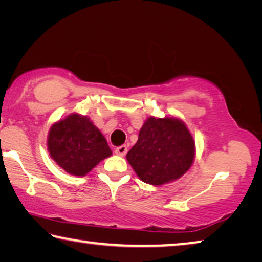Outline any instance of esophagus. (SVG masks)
Here are the masks:
<instances>
[{
  "mask_svg": "<svg viewBox=\"0 0 262 262\" xmlns=\"http://www.w3.org/2000/svg\"><path fill=\"white\" fill-rule=\"evenodd\" d=\"M127 145H120V147H117L115 148V154L119 155V156H125V155L127 154Z\"/></svg>",
  "mask_w": 262,
  "mask_h": 262,
  "instance_id": "esophagus-1",
  "label": "esophagus"
}]
</instances>
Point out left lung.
Wrapping results in <instances>:
<instances>
[{
    "instance_id": "left-lung-1",
    "label": "left lung",
    "mask_w": 262,
    "mask_h": 262,
    "mask_svg": "<svg viewBox=\"0 0 262 262\" xmlns=\"http://www.w3.org/2000/svg\"><path fill=\"white\" fill-rule=\"evenodd\" d=\"M127 161L145 184L161 186L181 178L195 159V141L179 118L149 117Z\"/></svg>"
}]
</instances>
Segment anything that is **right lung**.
Instances as JSON below:
<instances>
[{"label":"right lung","instance_id":"add662e5","mask_svg":"<svg viewBox=\"0 0 262 262\" xmlns=\"http://www.w3.org/2000/svg\"><path fill=\"white\" fill-rule=\"evenodd\" d=\"M47 150L51 158L69 174L84 177L112 155L107 141L90 118L72 113L50 128Z\"/></svg>","mask_w":262,"mask_h":262}]
</instances>
